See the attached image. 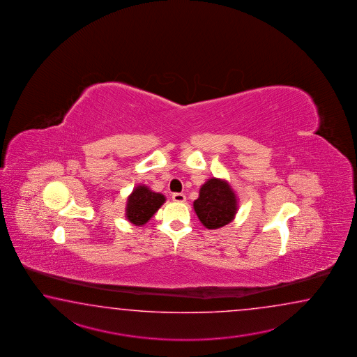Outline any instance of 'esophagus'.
<instances>
[{"label":"esophagus","mask_w":357,"mask_h":357,"mask_svg":"<svg viewBox=\"0 0 357 357\" xmlns=\"http://www.w3.org/2000/svg\"><path fill=\"white\" fill-rule=\"evenodd\" d=\"M172 200L176 203H183V202H186V197L183 194H180V192H175L172 195Z\"/></svg>","instance_id":"obj_1"}]
</instances>
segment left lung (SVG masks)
Returning <instances> with one entry per match:
<instances>
[{"label": "left lung", "mask_w": 357, "mask_h": 357, "mask_svg": "<svg viewBox=\"0 0 357 357\" xmlns=\"http://www.w3.org/2000/svg\"><path fill=\"white\" fill-rule=\"evenodd\" d=\"M238 199L226 180L209 178L199 190L194 202L197 218L208 229H217L235 220Z\"/></svg>", "instance_id": "left-lung-1"}]
</instances>
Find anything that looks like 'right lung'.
Instances as JSON below:
<instances>
[{
    "label": "right lung",
    "mask_w": 357,
    "mask_h": 357,
    "mask_svg": "<svg viewBox=\"0 0 357 357\" xmlns=\"http://www.w3.org/2000/svg\"><path fill=\"white\" fill-rule=\"evenodd\" d=\"M165 202L166 197L163 194L153 191L146 185H137L128 197L125 215L130 223L144 226Z\"/></svg>",
    "instance_id": "right-lung-1"
}]
</instances>
